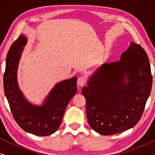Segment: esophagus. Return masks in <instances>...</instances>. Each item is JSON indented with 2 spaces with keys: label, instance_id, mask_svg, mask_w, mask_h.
<instances>
[{
  "label": "esophagus",
  "instance_id": "esophagus-1",
  "mask_svg": "<svg viewBox=\"0 0 155 155\" xmlns=\"http://www.w3.org/2000/svg\"><path fill=\"white\" fill-rule=\"evenodd\" d=\"M85 83H86L85 78H84V77L78 78V82H77V84H78V86L82 87V86H84V84H85Z\"/></svg>",
  "mask_w": 155,
  "mask_h": 155
}]
</instances>
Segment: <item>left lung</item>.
I'll return each mask as SVG.
<instances>
[{"label":"left lung","mask_w":155,"mask_h":155,"mask_svg":"<svg viewBox=\"0 0 155 155\" xmlns=\"http://www.w3.org/2000/svg\"><path fill=\"white\" fill-rule=\"evenodd\" d=\"M152 84L147 54L142 46L130 42L119 61L97 68L82 87L91 128L109 135L134 127L143 115Z\"/></svg>","instance_id":"8db88e82"}]
</instances>
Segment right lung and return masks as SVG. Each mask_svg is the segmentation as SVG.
I'll return each instance as SVG.
<instances>
[{"instance_id":"1","label":"right lung","mask_w":155,"mask_h":155,"mask_svg":"<svg viewBox=\"0 0 155 155\" xmlns=\"http://www.w3.org/2000/svg\"><path fill=\"white\" fill-rule=\"evenodd\" d=\"M27 39L21 35L12 44L6 58L4 92L12 116L20 128L31 134L46 136L58 130L68 104L78 92L77 77L55 84L41 105L29 101L19 87L18 68Z\"/></svg>"}]
</instances>
